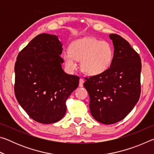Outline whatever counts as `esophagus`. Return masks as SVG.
I'll use <instances>...</instances> for the list:
<instances>
[{"mask_svg":"<svg viewBox=\"0 0 154 154\" xmlns=\"http://www.w3.org/2000/svg\"><path fill=\"white\" fill-rule=\"evenodd\" d=\"M83 83H84V80L81 78V79H79V87H83Z\"/></svg>","mask_w":154,"mask_h":154,"instance_id":"1","label":"esophagus"}]
</instances>
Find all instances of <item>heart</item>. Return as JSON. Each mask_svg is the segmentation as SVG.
<instances>
[{"label": "heart", "mask_w": 154, "mask_h": 154, "mask_svg": "<svg viewBox=\"0 0 154 154\" xmlns=\"http://www.w3.org/2000/svg\"><path fill=\"white\" fill-rule=\"evenodd\" d=\"M63 58L70 70L76 69V60H80L82 71L90 76H95L103 73L110 67L113 49L107 41L88 36L72 42L69 51H64Z\"/></svg>", "instance_id": "b5f03b06"}]
</instances>
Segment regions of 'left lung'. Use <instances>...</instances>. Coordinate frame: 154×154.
<instances>
[{
  "label": "left lung",
  "mask_w": 154,
  "mask_h": 154,
  "mask_svg": "<svg viewBox=\"0 0 154 154\" xmlns=\"http://www.w3.org/2000/svg\"><path fill=\"white\" fill-rule=\"evenodd\" d=\"M113 58L103 73L86 78L83 85L90 96L93 118L104 124L123 119L136 105L140 94L141 60L126 40L110 34Z\"/></svg>",
  "instance_id": "8db88e82"
}]
</instances>
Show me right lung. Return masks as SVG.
I'll return each mask as SVG.
<instances>
[{
  "label": "right lung",
  "instance_id": "add662e5",
  "mask_svg": "<svg viewBox=\"0 0 154 154\" xmlns=\"http://www.w3.org/2000/svg\"><path fill=\"white\" fill-rule=\"evenodd\" d=\"M62 52L58 36L43 33L17 57L15 97L28 116L41 124L55 123L63 118L67 98L79 85V77L62 69Z\"/></svg>",
  "mask_w": 154,
  "mask_h": 154
}]
</instances>
